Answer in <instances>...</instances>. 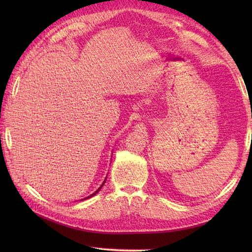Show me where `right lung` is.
I'll use <instances>...</instances> for the list:
<instances>
[{
  "instance_id": "add662e5",
  "label": "right lung",
  "mask_w": 252,
  "mask_h": 252,
  "mask_svg": "<svg viewBox=\"0 0 252 252\" xmlns=\"http://www.w3.org/2000/svg\"><path fill=\"white\" fill-rule=\"evenodd\" d=\"M105 181H106V179H105ZM105 181H104V182H103V184H102V185H101V187H100V188H98V189H97V190H96V191H95V192H94V193H93V194H90V195H89V196H88V197H90V196H94V195H95V194H96V193H97V192H98V191H100V189H101V188H102V187H103V185H104V183H105ZM88 197H86V199H88ZM84 200H85V199H84Z\"/></svg>"
}]
</instances>
